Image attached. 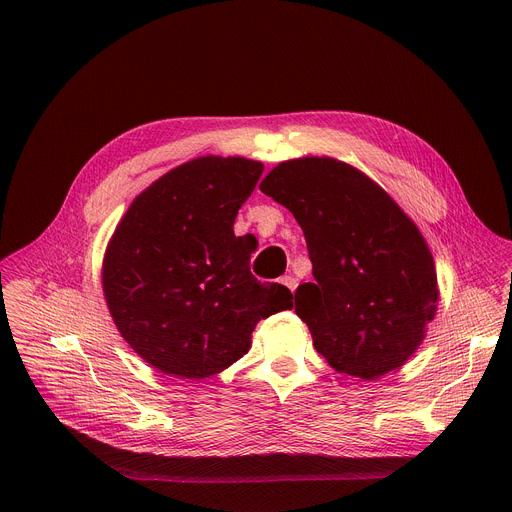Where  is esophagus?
I'll return each mask as SVG.
<instances>
[{
	"instance_id": "1",
	"label": "esophagus",
	"mask_w": 512,
	"mask_h": 512,
	"mask_svg": "<svg viewBox=\"0 0 512 512\" xmlns=\"http://www.w3.org/2000/svg\"><path fill=\"white\" fill-rule=\"evenodd\" d=\"M281 283H283L289 291H294V289L298 287V279H296L294 275H283V277H281Z\"/></svg>"
}]
</instances>
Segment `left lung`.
I'll list each match as a JSON object with an SVG mask.
<instances>
[{
    "instance_id": "1",
    "label": "left lung",
    "mask_w": 512,
    "mask_h": 512,
    "mask_svg": "<svg viewBox=\"0 0 512 512\" xmlns=\"http://www.w3.org/2000/svg\"><path fill=\"white\" fill-rule=\"evenodd\" d=\"M261 192L304 231L314 281L296 314L332 369L375 381L415 352L433 320V257L411 218L371 178L332 158L275 166Z\"/></svg>"
}]
</instances>
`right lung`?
Instances as JSON below:
<instances>
[{"label":"right lung","mask_w":512,"mask_h":512,"mask_svg":"<svg viewBox=\"0 0 512 512\" xmlns=\"http://www.w3.org/2000/svg\"><path fill=\"white\" fill-rule=\"evenodd\" d=\"M261 174L245 158L186 162L131 202L107 247L115 326L166 375L194 381L229 369L259 320L291 308L287 287L251 273V249L233 231Z\"/></svg>","instance_id":"add662e5"}]
</instances>
